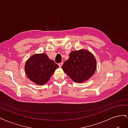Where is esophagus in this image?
Returning a JSON list of instances; mask_svg holds the SVG:
<instances>
[{"instance_id":"obj_1","label":"esophagus","mask_w":128,"mask_h":128,"mask_svg":"<svg viewBox=\"0 0 128 128\" xmlns=\"http://www.w3.org/2000/svg\"><path fill=\"white\" fill-rule=\"evenodd\" d=\"M58 64H59V66L60 67H61L62 66V64H63V62H61L59 63Z\"/></svg>"}]
</instances>
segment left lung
Masks as SVG:
<instances>
[{
	"mask_svg": "<svg viewBox=\"0 0 128 128\" xmlns=\"http://www.w3.org/2000/svg\"><path fill=\"white\" fill-rule=\"evenodd\" d=\"M96 62L94 55L86 50L72 52L69 59L62 66V68L72 80L82 83L94 75Z\"/></svg>",
	"mask_w": 128,
	"mask_h": 128,
	"instance_id": "left-lung-1",
	"label": "left lung"
}]
</instances>
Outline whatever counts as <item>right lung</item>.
Segmentation results:
<instances>
[{"label":"right lung","instance_id":"1","mask_svg":"<svg viewBox=\"0 0 128 128\" xmlns=\"http://www.w3.org/2000/svg\"><path fill=\"white\" fill-rule=\"evenodd\" d=\"M59 67L45 53L36 54L26 61L25 72L29 79L38 85L47 83L56 69Z\"/></svg>","mask_w":128,"mask_h":128}]
</instances>
